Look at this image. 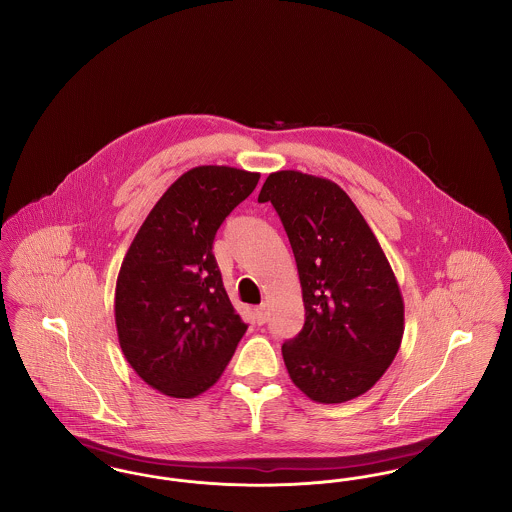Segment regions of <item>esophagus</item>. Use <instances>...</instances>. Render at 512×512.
Segmentation results:
<instances>
[{
    "instance_id": "obj_1",
    "label": "esophagus",
    "mask_w": 512,
    "mask_h": 512,
    "mask_svg": "<svg viewBox=\"0 0 512 512\" xmlns=\"http://www.w3.org/2000/svg\"><path fill=\"white\" fill-rule=\"evenodd\" d=\"M255 320H257V324H265L268 318V309L267 305L263 303V305H259V307H255Z\"/></svg>"
}]
</instances>
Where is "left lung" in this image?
<instances>
[{"instance_id":"left-lung-1","label":"left lung","mask_w":512,"mask_h":512,"mask_svg":"<svg viewBox=\"0 0 512 512\" xmlns=\"http://www.w3.org/2000/svg\"><path fill=\"white\" fill-rule=\"evenodd\" d=\"M270 201L297 263L305 324L284 341L293 384L317 403L370 390L395 359L405 307L390 263L351 197L332 180L299 171L268 174Z\"/></svg>"}]
</instances>
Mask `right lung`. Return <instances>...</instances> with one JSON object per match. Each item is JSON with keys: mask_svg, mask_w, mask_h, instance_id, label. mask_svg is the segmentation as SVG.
Returning a JSON list of instances; mask_svg holds the SVG:
<instances>
[{"mask_svg": "<svg viewBox=\"0 0 512 512\" xmlns=\"http://www.w3.org/2000/svg\"><path fill=\"white\" fill-rule=\"evenodd\" d=\"M259 172L203 165L184 172L149 211L115 290V324L128 365L169 397L209 390L247 330L222 286L213 242L251 194Z\"/></svg>", "mask_w": 512, "mask_h": 512, "instance_id": "right-lung-1", "label": "right lung"}]
</instances>
